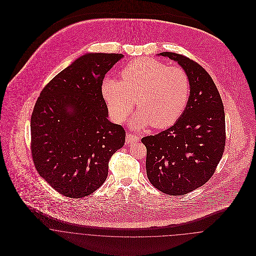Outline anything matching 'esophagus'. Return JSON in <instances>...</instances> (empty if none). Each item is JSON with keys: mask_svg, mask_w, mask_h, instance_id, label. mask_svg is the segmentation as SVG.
I'll return each mask as SVG.
<instances>
[{"mask_svg": "<svg viewBox=\"0 0 256 256\" xmlns=\"http://www.w3.org/2000/svg\"><path fill=\"white\" fill-rule=\"evenodd\" d=\"M140 141V137L137 136V135H134V134H131V133H128L126 135V143L128 145H131V144H134V143H137Z\"/></svg>", "mask_w": 256, "mask_h": 256, "instance_id": "34e87169", "label": "esophagus"}]
</instances>
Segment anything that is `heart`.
<instances>
[{"label": "heart", "instance_id": "heart-1", "mask_svg": "<svg viewBox=\"0 0 256 256\" xmlns=\"http://www.w3.org/2000/svg\"><path fill=\"white\" fill-rule=\"evenodd\" d=\"M190 90V80L183 69L152 58L131 61L122 69L121 80L106 78L102 88L115 121L122 122L137 102L140 112L132 120L133 127L150 123L156 129L168 128L180 119Z\"/></svg>", "mask_w": 256, "mask_h": 256}]
</instances>
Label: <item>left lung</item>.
<instances>
[{
  "label": "left lung",
  "instance_id": "8db88e82",
  "mask_svg": "<svg viewBox=\"0 0 256 256\" xmlns=\"http://www.w3.org/2000/svg\"><path fill=\"white\" fill-rule=\"evenodd\" d=\"M160 55L176 61L190 80V96L182 115L170 128L142 138L146 176L158 190L178 196L204 185L214 174L226 146L224 111L208 72L190 58Z\"/></svg>",
  "mask_w": 256,
  "mask_h": 256
}]
</instances>
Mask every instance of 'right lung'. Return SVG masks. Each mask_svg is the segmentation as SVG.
Masks as SVG:
<instances>
[{
	"mask_svg": "<svg viewBox=\"0 0 256 256\" xmlns=\"http://www.w3.org/2000/svg\"><path fill=\"white\" fill-rule=\"evenodd\" d=\"M123 57L90 53L56 74L41 90L32 114V156L41 178L60 194L82 198L98 189L125 130L108 119L102 86Z\"/></svg>",
	"mask_w": 256,
	"mask_h": 256,
	"instance_id": "add662e5",
	"label": "right lung"
}]
</instances>
